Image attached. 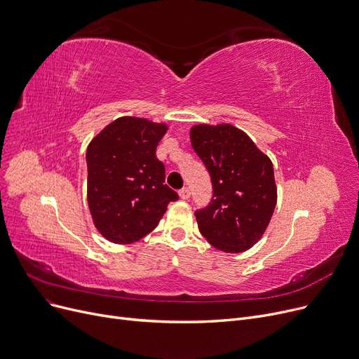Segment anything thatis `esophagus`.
<instances>
[{"label": "esophagus", "mask_w": 359, "mask_h": 359, "mask_svg": "<svg viewBox=\"0 0 359 359\" xmlns=\"http://www.w3.org/2000/svg\"><path fill=\"white\" fill-rule=\"evenodd\" d=\"M179 195H180V198H182L183 201L189 199V198H191V191H189V187H183V189H180V191H179Z\"/></svg>", "instance_id": "1"}]
</instances>
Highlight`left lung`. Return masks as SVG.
<instances>
[{"label": "left lung", "instance_id": "1", "mask_svg": "<svg viewBox=\"0 0 359 359\" xmlns=\"http://www.w3.org/2000/svg\"><path fill=\"white\" fill-rule=\"evenodd\" d=\"M191 142L214 191L211 203L195 212L201 234L218 250H249L266 231L276 206L271 158L230 123L195 125Z\"/></svg>", "mask_w": 359, "mask_h": 359}]
</instances>
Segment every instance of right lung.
I'll return each mask as SVG.
<instances>
[{
    "instance_id": "add662e5",
    "label": "right lung",
    "mask_w": 359,
    "mask_h": 359,
    "mask_svg": "<svg viewBox=\"0 0 359 359\" xmlns=\"http://www.w3.org/2000/svg\"><path fill=\"white\" fill-rule=\"evenodd\" d=\"M165 123L122 116L87 147V202L97 231L111 243L130 244L153 231L168 202L179 195L164 183L156 149Z\"/></svg>"
}]
</instances>
